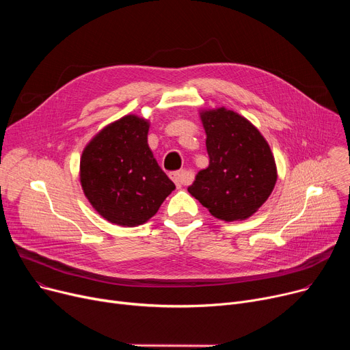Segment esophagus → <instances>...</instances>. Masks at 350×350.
I'll return each mask as SVG.
<instances>
[{"instance_id": "obj_1", "label": "esophagus", "mask_w": 350, "mask_h": 350, "mask_svg": "<svg viewBox=\"0 0 350 350\" xmlns=\"http://www.w3.org/2000/svg\"><path fill=\"white\" fill-rule=\"evenodd\" d=\"M170 177H172V180L176 183V186H177V187H181V186H186V185H189L190 180H191L190 174H189L186 170L173 172V173L170 174Z\"/></svg>"}]
</instances>
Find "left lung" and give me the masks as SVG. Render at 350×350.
<instances>
[{
    "label": "left lung",
    "instance_id": "1",
    "mask_svg": "<svg viewBox=\"0 0 350 350\" xmlns=\"http://www.w3.org/2000/svg\"><path fill=\"white\" fill-rule=\"evenodd\" d=\"M200 118L210 164L187 190L215 218L241 221L265 203L277 183L269 144L251 122L226 107L203 110Z\"/></svg>",
    "mask_w": 350,
    "mask_h": 350
}]
</instances>
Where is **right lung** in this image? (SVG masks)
I'll return each instance as SVG.
<instances>
[{"instance_id":"right-lung-1","label":"right lung","mask_w":350,"mask_h":350,"mask_svg":"<svg viewBox=\"0 0 350 350\" xmlns=\"http://www.w3.org/2000/svg\"><path fill=\"white\" fill-rule=\"evenodd\" d=\"M149 120L127 115L107 124L81 157V185L107 221L136 227L152 218L174 189L147 144Z\"/></svg>"}]
</instances>
